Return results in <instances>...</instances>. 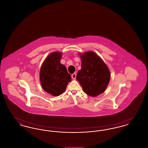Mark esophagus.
Masks as SVG:
<instances>
[{
	"label": "esophagus",
	"mask_w": 148,
	"mask_h": 148,
	"mask_svg": "<svg viewBox=\"0 0 148 148\" xmlns=\"http://www.w3.org/2000/svg\"><path fill=\"white\" fill-rule=\"evenodd\" d=\"M76 76H77L76 73H74V74H73L71 75V77H72L73 79H75Z\"/></svg>",
	"instance_id": "1"
}]
</instances>
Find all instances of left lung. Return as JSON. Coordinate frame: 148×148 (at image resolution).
<instances>
[{"label": "left lung", "instance_id": "obj_1", "mask_svg": "<svg viewBox=\"0 0 148 148\" xmlns=\"http://www.w3.org/2000/svg\"><path fill=\"white\" fill-rule=\"evenodd\" d=\"M82 68L76 79L83 91L90 97H97L106 90L110 82V71L104 61L94 52L79 54Z\"/></svg>", "mask_w": 148, "mask_h": 148}]
</instances>
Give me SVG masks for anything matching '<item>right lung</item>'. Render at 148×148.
Listing matches in <instances>:
<instances>
[{"label":"right lung","mask_w":148,"mask_h":148,"mask_svg":"<svg viewBox=\"0 0 148 148\" xmlns=\"http://www.w3.org/2000/svg\"><path fill=\"white\" fill-rule=\"evenodd\" d=\"M62 53H50L44 61L40 70V81L42 89L53 96L62 94L71 82V74L60 63Z\"/></svg>","instance_id":"obj_1"}]
</instances>
